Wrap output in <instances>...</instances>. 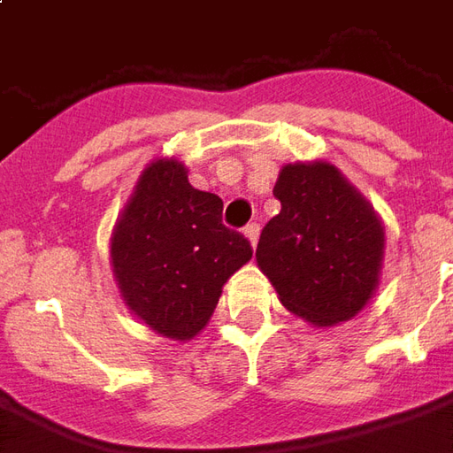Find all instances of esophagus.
Here are the masks:
<instances>
[{"instance_id":"1","label":"esophagus","mask_w":453,"mask_h":453,"mask_svg":"<svg viewBox=\"0 0 453 453\" xmlns=\"http://www.w3.org/2000/svg\"><path fill=\"white\" fill-rule=\"evenodd\" d=\"M242 233H245L247 240H250V242H252V247H255L257 237H259V226H257V223H250V226H245V230H242Z\"/></svg>"}]
</instances>
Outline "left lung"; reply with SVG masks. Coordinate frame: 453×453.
<instances>
[{"label":"left lung","instance_id":"obj_1","mask_svg":"<svg viewBox=\"0 0 453 453\" xmlns=\"http://www.w3.org/2000/svg\"><path fill=\"white\" fill-rule=\"evenodd\" d=\"M274 196L281 213L259 235V269L291 313L320 327L349 320L379 284L376 213L327 162L286 165Z\"/></svg>","mask_w":453,"mask_h":453}]
</instances>
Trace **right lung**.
<instances>
[{
  "mask_svg": "<svg viewBox=\"0 0 453 453\" xmlns=\"http://www.w3.org/2000/svg\"><path fill=\"white\" fill-rule=\"evenodd\" d=\"M250 257V240L223 226V201L191 187L177 159L142 172L111 240L128 308L172 340L203 330L223 284Z\"/></svg>",
  "mask_w": 453,
  "mask_h": 453,
  "instance_id": "add662e5",
  "label": "right lung"
}]
</instances>
